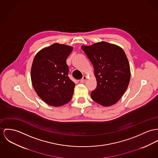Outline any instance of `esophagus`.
<instances>
[{
    "mask_svg": "<svg viewBox=\"0 0 158 158\" xmlns=\"http://www.w3.org/2000/svg\"><path fill=\"white\" fill-rule=\"evenodd\" d=\"M86 76H83V77L80 80V82H81V83H84L85 81H86Z\"/></svg>",
    "mask_w": 158,
    "mask_h": 158,
    "instance_id": "obj_1",
    "label": "esophagus"
}]
</instances>
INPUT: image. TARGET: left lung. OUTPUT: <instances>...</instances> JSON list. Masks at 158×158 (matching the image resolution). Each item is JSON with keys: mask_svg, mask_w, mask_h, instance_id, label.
<instances>
[{"mask_svg": "<svg viewBox=\"0 0 158 158\" xmlns=\"http://www.w3.org/2000/svg\"><path fill=\"white\" fill-rule=\"evenodd\" d=\"M92 63L97 87L91 93L97 103L110 106L116 103L127 88L131 79L130 65L125 52L115 44L105 41L82 46Z\"/></svg>", "mask_w": 158, "mask_h": 158, "instance_id": "left-lung-1", "label": "left lung"}]
</instances>
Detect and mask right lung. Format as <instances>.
Here are the masks:
<instances>
[{
    "label": "right lung",
    "instance_id": "right-lung-1",
    "mask_svg": "<svg viewBox=\"0 0 158 158\" xmlns=\"http://www.w3.org/2000/svg\"><path fill=\"white\" fill-rule=\"evenodd\" d=\"M73 47L55 43L36 53L31 67L33 87L44 102L61 106L72 98L75 84L68 76L66 60Z\"/></svg>",
    "mask_w": 158,
    "mask_h": 158
}]
</instances>
